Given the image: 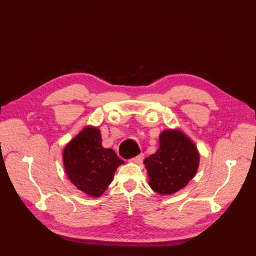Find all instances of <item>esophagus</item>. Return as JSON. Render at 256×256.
<instances>
[{"instance_id":"34e87169","label":"esophagus","mask_w":256,"mask_h":256,"mask_svg":"<svg viewBox=\"0 0 256 256\" xmlns=\"http://www.w3.org/2000/svg\"><path fill=\"white\" fill-rule=\"evenodd\" d=\"M143 160H144V154H140V155H138V156H135V157H133V158L131 160L133 162H136V164H140V162H143Z\"/></svg>"}]
</instances>
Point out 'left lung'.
Listing matches in <instances>:
<instances>
[{
	"label": "left lung",
	"mask_w": 256,
	"mask_h": 256,
	"mask_svg": "<svg viewBox=\"0 0 256 256\" xmlns=\"http://www.w3.org/2000/svg\"><path fill=\"white\" fill-rule=\"evenodd\" d=\"M199 153L180 131L166 130L160 135V148L146 157L150 188L160 194H172L184 188L196 175Z\"/></svg>",
	"instance_id": "8db88e82"
}]
</instances>
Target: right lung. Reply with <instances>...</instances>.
Returning <instances> with one entry per match:
<instances>
[{"label": "right lung", "mask_w": 256, "mask_h": 256, "mask_svg": "<svg viewBox=\"0 0 256 256\" xmlns=\"http://www.w3.org/2000/svg\"><path fill=\"white\" fill-rule=\"evenodd\" d=\"M100 131L86 126L64 150L68 178L81 192L100 197L113 180L116 168L124 164L116 152L101 144Z\"/></svg>", "instance_id": "obj_1"}]
</instances>
